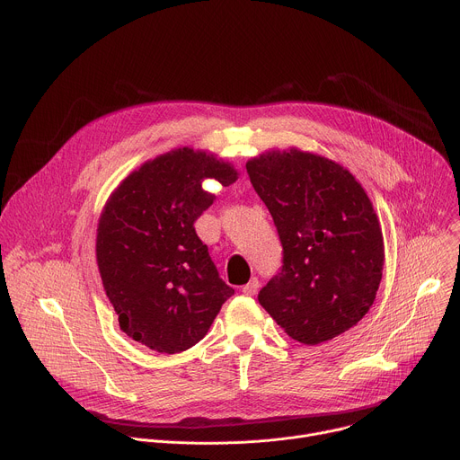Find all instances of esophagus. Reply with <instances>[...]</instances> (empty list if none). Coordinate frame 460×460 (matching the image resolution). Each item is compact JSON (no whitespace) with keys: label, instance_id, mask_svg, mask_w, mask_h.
Listing matches in <instances>:
<instances>
[{"label":"esophagus","instance_id":"34e87169","mask_svg":"<svg viewBox=\"0 0 460 460\" xmlns=\"http://www.w3.org/2000/svg\"><path fill=\"white\" fill-rule=\"evenodd\" d=\"M258 288H260V282H258V279H256V277H252V279H251V280L242 288V293H243V295H247V296H252V295H256Z\"/></svg>","mask_w":460,"mask_h":460}]
</instances>
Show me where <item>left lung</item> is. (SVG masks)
Instances as JSON below:
<instances>
[{
  "label": "left lung",
  "mask_w": 460,
  "mask_h": 460,
  "mask_svg": "<svg viewBox=\"0 0 460 460\" xmlns=\"http://www.w3.org/2000/svg\"><path fill=\"white\" fill-rule=\"evenodd\" d=\"M245 167L284 247L260 305L302 344L342 335L369 311L382 280L384 238L367 192L341 164L296 147Z\"/></svg>",
  "instance_id": "8db88e82"
}]
</instances>
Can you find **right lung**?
Wrapping results in <instances>:
<instances>
[{"label": "right lung", "mask_w": 460, "mask_h": 460, "mask_svg": "<svg viewBox=\"0 0 460 460\" xmlns=\"http://www.w3.org/2000/svg\"><path fill=\"white\" fill-rule=\"evenodd\" d=\"M231 185L238 171L206 151L172 149L130 172L109 196L96 261L119 330L158 353H180L209 332L234 295L194 222L217 196L204 180Z\"/></svg>", "instance_id": "1"}]
</instances>
